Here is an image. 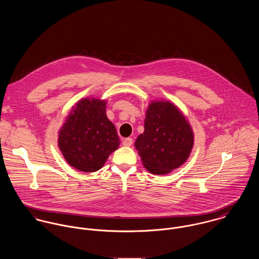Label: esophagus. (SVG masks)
Instances as JSON below:
<instances>
[{"instance_id": "1", "label": "esophagus", "mask_w": 259, "mask_h": 259, "mask_svg": "<svg viewBox=\"0 0 259 259\" xmlns=\"http://www.w3.org/2000/svg\"><path fill=\"white\" fill-rule=\"evenodd\" d=\"M122 143L124 146H131L133 144V139L132 138H125Z\"/></svg>"}]
</instances>
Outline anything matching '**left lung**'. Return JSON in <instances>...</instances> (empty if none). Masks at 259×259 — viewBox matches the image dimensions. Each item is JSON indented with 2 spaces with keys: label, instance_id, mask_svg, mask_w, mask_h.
<instances>
[{
  "label": "left lung",
  "instance_id": "obj_1",
  "mask_svg": "<svg viewBox=\"0 0 259 259\" xmlns=\"http://www.w3.org/2000/svg\"><path fill=\"white\" fill-rule=\"evenodd\" d=\"M194 134L181 111L169 101L152 102L146 112L143 134L136 139L145 168L164 175L183 165L192 151Z\"/></svg>",
  "mask_w": 259,
  "mask_h": 259
}]
</instances>
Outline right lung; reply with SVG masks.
<instances>
[{"label": "right lung", "instance_id": "add662e5", "mask_svg": "<svg viewBox=\"0 0 259 259\" xmlns=\"http://www.w3.org/2000/svg\"><path fill=\"white\" fill-rule=\"evenodd\" d=\"M106 101H78L59 131L58 147L73 168L96 172L119 147L115 127L106 116Z\"/></svg>", "mask_w": 259, "mask_h": 259}]
</instances>
